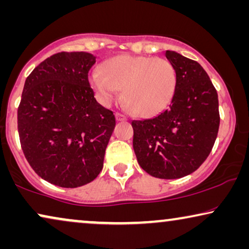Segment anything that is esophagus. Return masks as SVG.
Returning <instances> with one entry per match:
<instances>
[{
    "instance_id": "1",
    "label": "esophagus",
    "mask_w": 249,
    "mask_h": 249,
    "mask_svg": "<svg viewBox=\"0 0 249 249\" xmlns=\"http://www.w3.org/2000/svg\"><path fill=\"white\" fill-rule=\"evenodd\" d=\"M115 118H117V121H124V120H127V118H125L124 114L119 113V112H117V113H115Z\"/></svg>"
}]
</instances>
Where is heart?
Here are the masks:
<instances>
[{
	"label": "heart",
	"mask_w": 249,
	"mask_h": 249,
	"mask_svg": "<svg viewBox=\"0 0 249 249\" xmlns=\"http://www.w3.org/2000/svg\"><path fill=\"white\" fill-rule=\"evenodd\" d=\"M90 84L104 104L115 100L124 88V104L131 113L152 117L172 101L177 72L166 59L124 54L107 60L103 71H93Z\"/></svg>",
	"instance_id": "1"
}]
</instances>
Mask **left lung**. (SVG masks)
<instances>
[{
  "label": "left lung",
  "instance_id": "left-lung-1",
  "mask_svg": "<svg viewBox=\"0 0 249 249\" xmlns=\"http://www.w3.org/2000/svg\"><path fill=\"white\" fill-rule=\"evenodd\" d=\"M177 87L170 107L158 117L134 120L135 154L142 170L160 179H178L207 159L220 125L219 100L209 74L196 61L166 51Z\"/></svg>",
  "mask_w": 249,
  "mask_h": 249
}]
</instances>
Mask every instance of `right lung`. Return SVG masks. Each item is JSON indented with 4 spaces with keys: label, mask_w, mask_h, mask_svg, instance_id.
I'll return each instance as SVG.
<instances>
[{
    "label": "right lung",
    "mask_w": 249,
    "mask_h": 249,
    "mask_svg": "<svg viewBox=\"0 0 249 249\" xmlns=\"http://www.w3.org/2000/svg\"><path fill=\"white\" fill-rule=\"evenodd\" d=\"M96 56L60 52L27 77L18 107V132L27 161L50 183L76 188L93 181L115 127L88 80Z\"/></svg>",
    "instance_id": "1"
}]
</instances>
